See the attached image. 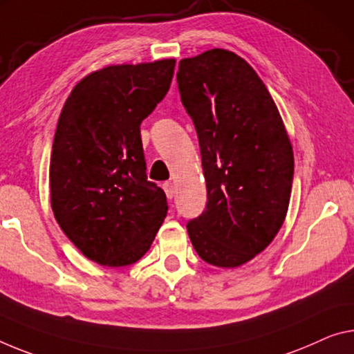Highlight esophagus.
<instances>
[{
	"label": "esophagus",
	"mask_w": 354,
	"mask_h": 354,
	"mask_svg": "<svg viewBox=\"0 0 354 354\" xmlns=\"http://www.w3.org/2000/svg\"><path fill=\"white\" fill-rule=\"evenodd\" d=\"M162 189H165V193L167 196V199H172L174 198V185L171 182H165L162 183Z\"/></svg>",
	"instance_id": "1"
}]
</instances>
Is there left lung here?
<instances>
[{"label": "left lung", "instance_id": "left-lung-1", "mask_svg": "<svg viewBox=\"0 0 354 354\" xmlns=\"http://www.w3.org/2000/svg\"><path fill=\"white\" fill-rule=\"evenodd\" d=\"M178 91L199 139L207 205L188 221L205 263L239 268L283 225L295 156L279 109L245 59L212 48L178 63Z\"/></svg>", "mask_w": 354, "mask_h": 354}]
</instances>
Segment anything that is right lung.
Wrapping results in <instances>:
<instances>
[{"label": "right lung", "mask_w": 354, "mask_h": 354, "mask_svg": "<svg viewBox=\"0 0 354 354\" xmlns=\"http://www.w3.org/2000/svg\"><path fill=\"white\" fill-rule=\"evenodd\" d=\"M174 68L169 58L95 71L59 113L52 210L69 241L101 266L139 261L165 221L166 194L147 180L140 123L166 96Z\"/></svg>", "instance_id": "add662e5"}]
</instances>
